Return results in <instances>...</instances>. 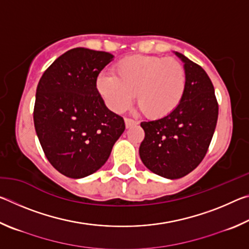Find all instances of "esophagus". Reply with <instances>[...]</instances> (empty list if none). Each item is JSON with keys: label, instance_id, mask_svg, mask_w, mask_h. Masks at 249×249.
Masks as SVG:
<instances>
[{"label": "esophagus", "instance_id": "obj_1", "mask_svg": "<svg viewBox=\"0 0 249 249\" xmlns=\"http://www.w3.org/2000/svg\"><path fill=\"white\" fill-rule=\"evenodd\" d=\"M134 125H138V121H135L132 119H125V126L126 128H129L132 127Z\"/></svg>", "mask_w": 249, "mask_h": 249}]
</instances>
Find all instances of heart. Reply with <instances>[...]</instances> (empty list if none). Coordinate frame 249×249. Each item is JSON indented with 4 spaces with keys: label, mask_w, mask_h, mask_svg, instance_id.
Masks as SVG:
<instances>
[{
    "label": "heart",
    "mask_w": 249,
    "mask_h": 249,
    "mask_svg": "<svg viewBox=\"0 0 249 249\" xmlns=\"http://www.w3.org/2000/svg\"><path fill=\"white\" fill-rule=\"evenodd\" d=\"M187 75L184 67L174 58L135 54L121 59L113 73L102 72L96 90L111 111L122 113L133 103L150 119L170 115L183 99Z\"/></svg>",
    "instance_id": "heart-1"
}]
</instances>
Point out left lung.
Returning <instances> with one entry per match:
<instances>
[{
	"mask_svg": "<svg viewBox=\"0 0 249 249\" xmlns=\"http://www.w3.org/2000/svg\"><path fill=\"white\" fill-rule=\"evenodd\" d=\"M183 62L187 86L183 99L170 115L142 122L140 146L144 165L160 177L179 179L200 165L216 127L218 105L214 87L202 67L174 52Z\"/></svg>",
	"mask_w": 249,
	"mask_h": 249,
	"instance_id": "8db88e82",
	"label": "left lung"
}]
</instances>
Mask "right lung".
Masks as SVG:
<instances>
[{
  "label": "right lung",
  "instance_id": "right-lung-1",
  "mask_svg": "<svg viewBox=\"0 0 249 249\" xmlns=\"http://www.w3.org/2000/svg\"><path fill=\"white\" fill-rule=\"evenodd\" d=\"M112 53L73 48L45 71L36 90L34 124L46 157L72 179L98 171L125 129L123 117L107 107L96 79Z\"/></svg>",
  "mask_w": 249,
  "mask_h": 249
}]
</instances>
